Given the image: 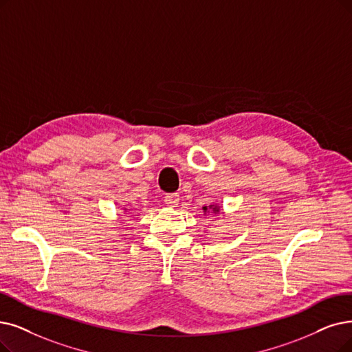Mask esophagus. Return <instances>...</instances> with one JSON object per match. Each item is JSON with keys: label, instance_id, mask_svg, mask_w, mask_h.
I'll return each instance as SVG.
<instances>
[{"label": "esophagus", "instance_id": "34e87169", "mask_svg": "<svg viewBox=\"0 0 352 352\" xmlns=\"http://www.w3.org/2000/svg\"><path fill=\"white\" fill-rule=\"evenodd\" d=\"M164 202H166V205H168V206L177 205V202H179V195H177V193H167V195L164 196Z\"/></svg>", "mask_w": 352, "mask_h": 352}]
</instances>
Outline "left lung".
Segmentation results:
<instances>
[{
    "label": "left lung",
    "mask_w": 352,
    "mask_h": 352,
    "mask_svg": "<svg viewBox=\"0 0 352 352\" xmlns=\"http://www.w3.org/2000/svg\"><path fill=\"white\" fill-rule=\"evenodd\" d=\"M204 209H206V206H205V208H204Z\"/></svg>",
    "instance_id": "left-lung-1"
}]
</instances>
